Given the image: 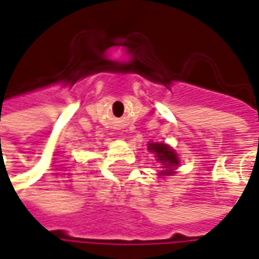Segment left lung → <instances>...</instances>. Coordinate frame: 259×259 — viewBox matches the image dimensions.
<instances>
[{"instance_id": "left-lung-1", "label": "left lung", "mask_w": 259, "mask_h": 259, "mask_svg": "<svg viewBox=\"0 0 259 259\" xmlns=\"http://www.w3.org/2000/svg\"><path fill=\"white\" fill-rule=\"evenodd\" d=\"M149 152L154 153L156 161L161 166L159 176H171L174 174L176 167L180 164V159L173 149L164 143H149Z\"/></svg>"}]
</instances>
